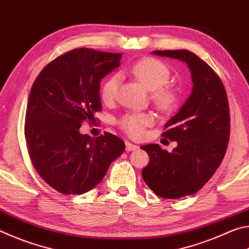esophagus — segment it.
<instances>
[{
    "label": "esophagus",
    "instance_id": "34e87169",
    "mask_svg": "<svg viewBox=\"0 0 249 249\" xmlns=\"http://www.w3.org/2000/svg\"><path fill=\"white\" fill-rule=\"evenodd\" d=\"M126 151H132V150H136L138 149V146L133 144V142H126Z\"/></svg>",
    "mask_w": 249,
    "mask_h": 249
}]
</instances>
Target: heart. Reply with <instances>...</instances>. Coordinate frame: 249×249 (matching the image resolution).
I'll return each instance as SVG.
<instances>
[{"mask_svg": "<svg viewBox=\"0 0 249 249\" xmlns=\"http://www.w3.org/2000/svg\"><path fill=\"white\" fill-rule=\"evenodd\" d=\"M129 73L147 90L151 91V100L159 109L170 111L174 108L177 102V93L166 84L170 78V71L162 61L151 57L140 59L130 67ZM119 84L120 77L117 74L109 75L104 80L100 89L103 102L111 103L115 99ZM153 123L154 117L148 113H128L120 120L121 127L134 137H141L146 126Z\"/></svg>", "mask_w": 249, "mask_h": 249, "instance_id": "b5f03b06", "label": "heart"}]
</instances>
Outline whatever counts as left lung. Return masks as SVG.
<instances>
[{
  "label": "left lung",
  "mask_w": 249,
  "mask_h": 249,
  "mask_svg": "<svg viewBox=\"0 0 249 249\" xmlns=\"http://www.w3.org/2000/svg\"><path fill=\"white\" fill-rule=\"evenodd\" d=\"M188 66L192 92L167 122L162 136L177 142L171 153L158 144L141 148L149 155L142 179L158 196L179 199L199 191L220 167L230 140V107L224 86L212 68L189 50H156Z\"/></svg>",
  "instance_id": "left-lung-1"
}]
</instances>
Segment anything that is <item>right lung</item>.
Instances as JSON below:
<instances>
[{
  "mask_svg": "<svg viewBox=\"0 0 249 249\" xmlns=\"http://www.w3.org/2000/svg\"><path fill=\"white\" fill-rule=\"evenodd\" d=\"M121 58L73 49L49 62L33 84L25 117L28 153L38 175L58 192L90 191L124 153L125 142L115 135L92 138L79 130L102 108L101 80L120 66Z\"/></svg>",
  "mask_w": 249,
  "mask_h": 249,
  "instance_id": "obj_1",
  "label": "right lung"
}]
</instances>
